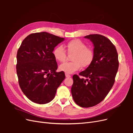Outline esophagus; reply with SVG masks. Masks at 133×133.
<instances>
[{"label": "esophagus", "mask_w": 133, "mask_h": 133, "mask_svg": "<svg viewBox=\"0 0 133 133\" xmlns=\"http://www.w3.org/2000/svg\"><path fill=\"white\" fill-rule=\"evenodd\" d=\"M65 76H66V77H70L71 75L67 74V73H65Z\"/></svg>", "instance_id": "34e87169"}]
</instances>
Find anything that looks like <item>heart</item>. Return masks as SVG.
I'll use <instances>...</instances> for the list:
<instances>
[{"mask_svg": "<svg viewBox=\"0 0 133 133\" xmlns=\"http://www.w3.org/2000/svg\"><path fill=\"white\" fill-rule=\"evenodd\" d=\"M66 47L69 54L74 53L71 60L73 62H65L59 66V69L68 74H71L79 70L81 66L86 68L92 63L94 58L93 50L86 47V44L80 39H75L69 42ZM55 59L59 62H64L66 59V53L61 45L56 47L53 51Z\"/></svg>", "mask_w": 133, "mask_h": 133, "instance_id": "b5f03b06", "label": "heart"}]
</instances>
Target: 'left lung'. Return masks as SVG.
<instances>
[{
    "label": "left lung",
    "instance_id": "left-lung-1",
    "mask_svg": "<svg viewBox=\"0 0 133 133\" xmlns=\"http://www.w3.org/2000/svg\"><path fill=\"white\" fill-rule=\"evenodd\" d=\"M94 45L92 63L79 76L73 75L71 95L75 102L84 108L93 107L104 99L112 89L118 69V55L111 41L104 36H86Z\"/></svg>",
    "mask_w": 133,
    "mask_h": 133
}]
</instances>
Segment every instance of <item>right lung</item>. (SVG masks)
Returning a JSON list of instances; mask_svg holds the SVG:
<instances>
[{"mask_svg":"<svg viewBox=\"0 0 133 133\" xmlns=\"http://www.w3.org/2000/svg\"><path fill=\"white\" fill-rule=\"evenodd\" d=\"M64 38L46 32L33 33L23 40L17 53L16 72L22 91L31 101L47 103L65 78L56 72L58 65L53 51Z\"/></svg>","mask_w":133,"mask_h":133,"instance_id":"obj_1","label":"right lung"}]
</instances>
